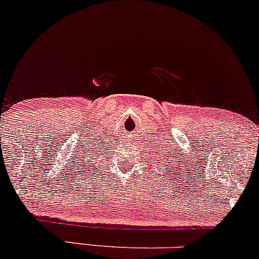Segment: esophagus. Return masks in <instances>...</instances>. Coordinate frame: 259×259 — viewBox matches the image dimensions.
I'll use <instances>...</instances> for the list:
<instances>
[{
    "mask_svg": "<svg viewBox=\"0 0 259 259\" xmlns=\"http://www.w3.org/2000/svg\"><path fill=\"white\" fill-rule=\"evenodd\" d=\"M130 143H132V145H133V143H135V142H133V141H132V142H130Z\"/></svg>",
    "mask_w": 259,
    "mask_h": 259,
    "instance_id": "obj_1",
    "label": "esophagus"
}]
</instances>
